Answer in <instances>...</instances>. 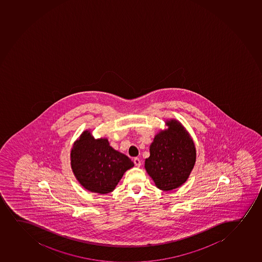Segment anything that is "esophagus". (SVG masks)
<instances>
[{
    "label": "esophagus",
    "instance_id": "34e87169",
    "mask_svg": "<svg viewBox=\"0 0 262 262\" xmlns=\"http://www.w3.org/2000/svg\"><path fill=\"white\" fill-rule=\"evenodd\" d=\"M134 163H135V165L137 167H140L141 166V161L139 158H134Z\"/></svg>",
    "mask_w": 262,
    "mask_h": 262
}]
</instances>
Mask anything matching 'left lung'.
Wrapping results in <instances>:
<instances>
[{"label": "left lung", "instance_id": "left-lung-1", "mask_svg": "<svg viewBox=\"0 0 262 262\" xmlns=\"http://www.w3.org/2000/svg\"><path fill=\"white\" fill-rule=\"evenodd\" d=\"M149 146L145 169L158 189L170 191L183 185L194 168L196 152L189 133L176 119L166 122Z\"/></svg>", "mask_w": 262, "mask_h": 262}]
</instances>
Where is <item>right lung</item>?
<instances>
[{
  "label": "right lung",
  "mask_w": 262,
  "mask_h": 262,
  "mask_svg": "<svg viewBox=\"0 0 262 262\" xmlns=\"http://www.w3.org/2000/svg\"><path fill=\"white\" fill-rule=\"evenodd\" d=\"M73 174L84 189L108 194L113 191L124 172L134 166L127 156L110 146L107 138L95 139L84 130L71 150Z\"/></svg>",
  "instance_id": "1"
}]
</instances>
